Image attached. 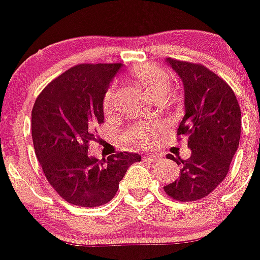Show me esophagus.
I'll return each instance as SVG.
<instances>
[{"mask_svg":"<svg viewBox=\"0 0 260 260\" xmlns=\"http://www.w3.org/2000/svg\"><path fill=\"white\" fill-rule=\"evenodd\" d=\"M143 159H145V161L156 162V161H158V159H161V156H159V154H156V153H151V154H146V156L143 157Z\"/></svg>","mask_w":260,"mask_h":260,"instance_id":"obj_1","label":"esophagus"}]
</instances>
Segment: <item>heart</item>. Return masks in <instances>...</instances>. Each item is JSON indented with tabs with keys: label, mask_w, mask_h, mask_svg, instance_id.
<instances>
[{
	"label": "heart",
	"mask_w": 260,
	"mask_h": 260,
	"mask_svg": "<svg viewBox=\"0 0 260 260\" xmlns=\"http://www.w3.org/2000/svg\"><path fill=\"white\" fill-rule=\"evenodd\" d=\"M135 77L142 84L147 93L153 98L154 95L161 93H167L171 85V79L166 70L157 67L154 64L140 65L133 72ZM114 86H109L104 94L103 108L106 113H111L114 108ZM164 125L161 123H137L128 128L124 132V138L132 145L137 147H146L153 143L158 133L161 132Z\"/></svg>",
	"instance_id": "obj_1"
}]
</instances>
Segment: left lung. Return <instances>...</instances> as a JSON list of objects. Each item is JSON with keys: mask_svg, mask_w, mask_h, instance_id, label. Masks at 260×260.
<instances>
[{"mask_svg": "<svg viewBox=\"0 0 260 260\" xmlns=\"http://www.w3.org/2000/svg\"><path fill=\"white\" fill-rule=\"evenodd\" d=\"M185 90V115L177 137L187 138L191 156L181 159L180 176L165 186V192L187 203L205 198L225 179L240 140L242 112L233 89L214 72L201 64L167 57Z\"/></svg>", "mask_w": 260, "mask_h": 260, "instance_id": "8db88e82", "label": "left lung"}]
</instances>
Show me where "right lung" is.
<instances>
[{
	"label": "right lung",
	"instance_id": "1",
	"mask_svg": "<svg viewBox=\"0 0 260 260\" xmlns=\"http://www.w3.org/2000/svg\"><path fill=\"white\" fill-rule=\"evenodd\" d=\"M123 65L80 64L39 94L31 113L34 148L50 185L73 205L95 208L117 193L138 153L119 152L96 159L88 154L95 127L104 122L103 99Z\"/></svg>",
	"mask_w": 260,
	"mask_h": 260
}]
</instances>
